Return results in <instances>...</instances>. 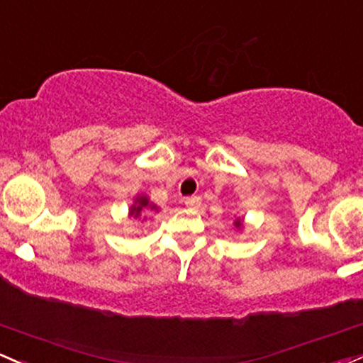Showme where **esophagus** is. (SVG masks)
<instances>
[{
	"instance_id": "obj_1",
	"label": "esophagus",
	"mask_w": 363,
	"mask_h": 363,
	"mask_svg": "<svg viewBox=\"0 0 363 363\" xmlns=\"http://www.w3.org/2000/svg\"><path fill=\"white\" fill-rule=\"evenodd\" d=\"M184 205L189 206V208H198L201 205V198L200 196H189L184 200Z\"/></svg>"
}]
</instances>
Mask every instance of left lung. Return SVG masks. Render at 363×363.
<instances>
[{"label": "left lung", "mask_w": 363, "mask_h": 363, "mask_svg": "<svg viewBox=\"0 0 363 363\" xmlns=\"http://www.w3.org/2000/svg\"><path fill=\"white\" fill-rule=\"evenodd\" d=\"M234 225H236V227H240V225H241V220H240V218H238V220H236V224H234Z\"/></svg>", "instance_id": "8db88e82"}]
</instances>
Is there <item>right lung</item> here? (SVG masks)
Wrapping results in <instances>:
<instances>
[{"mask_svg":"<svg viewBox=\"0 0 363 363\" xmlns=\"http://www.w3.org/2000/svg\"><path fill=\"white\" fill-rule=\"evenodd\" d=\"M146 210H157V208H155V205H151V203L148 201V198L139 196V198H136V203L130 206V217H134V218L141 217L143 213H146Z\"/></svg>","mask_w":363,"mask_h":363,"instance_id":"1","label":"right lung"}]
</instances>
